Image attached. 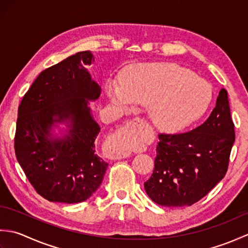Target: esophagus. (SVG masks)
Returning a JSON list of instances; mask_svg holds the SVG:
<instances>
[{
  "label": "esophagus",
  "instance_id": "1",
  "mask_svg": "<svg viewBox=\"0 0 248 248\" xmlns=\"http://www.w3.org/2000/svg\"><path fill=\"white\" fill-rule=\"evenodd\" d=\"M145 124V121L140 118H134L130 120L125 125V130L123 133L115 135L109 140V146L114 152V159H124L129 156V136L130 133L139 127V125Z\"/></svg>",
  "mask_w": 248,
  "mask_h": 248
}]
</instances>
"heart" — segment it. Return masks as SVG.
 <instances>
[{"mask_svg":"<svg viewBox=\"0 0 248 248\" xmlns=\"http://www.w3.org/2000/svg\"><path fill=\"white\" fill-rule=\"evenodd\" d=\"M113 102L127 108L131 103L148 105L156 128L176 132L196 123L212 101V86L191 70L171 62H151L133 67L123 86L108 82Z\"/></svg>","mask_w":248,"mask_h":248,"instance_id":"obj_1","label":"heart"}]
</instances>
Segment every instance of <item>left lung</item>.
<instances>
[{"label": "left lung", "mask_w": 248, "mask_h": 248, "mask_svg": "<svg viewBox=\"0 0 248 248\" xmlns=\"http://www.w3.org/2000/svg\"><path fill=\"white\" fill-rule=\"evenodd\" d=\"M228 93L222 88L209 118L186 133L159 135L154 172L145 183L163 207L192 205L225 177L234 143Z\"/></svg>", "instance_id": "left-lung-1"}]
</instances>
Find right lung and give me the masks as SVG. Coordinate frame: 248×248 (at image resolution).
I'll return each instance as SVG.
<instances>
[{
	"label": "right lung",
	"instance_id": "obj_1",
	"mask_svg": "<svg viewBox=\"0 0 248 248\" xmlns=\"http://www.w3.org/2000/svg\"><path fill=\"white\" fill-rule=\"evenodd\" d=\"M93 62L92 52L83 51L44 70L19 105L16 156L36 192L49 202H85L108 165L94 149L100 127L88 100H97L101 87L85 68ZM57 123L67 124L62 138L50 132Z\"/></svg>",
	"mask_w": 248,
	"mask_h": 248
}]
</instances>
